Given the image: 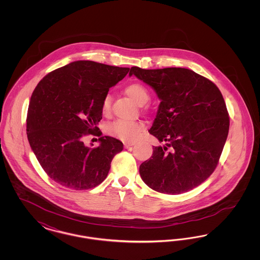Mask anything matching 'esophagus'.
Instances as JSON below:
<instances>
[{
  "label": "esophagus",
  "mask_w": 260,
  "mask_h": 260,
  "mask_svg": "<svg viewBox=\"0 0 260 260\" xmlns=\"http://www.w3.org/2000/svg\"><path fill=\"white\" fill-rule=\"evenodd\" d=\"M133 145H135V142H127V141L124 142V148H128V147H131Z\"/></svg>",
  "instance_id": "1"
}]
</instances>
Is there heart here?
I'll use <instances>...</instances> for the list:
<instances>
[{
    "label": "heart",
    "instance_id": "b5f03b06",
    "mask_svg": "<svg viewBox=\"0 0 260 260\" xmlns=\"http://www.w3.org/2000/svg\"><path fill=\"white\" fill-rule=\"evenodd\" d=\"M125 93L139 105L144 104L149 99V93L144 86L139 83L129 84L124 89ZM112 99L110 94L104 96L102 100V112L108 115L111 111ZM145 125L141 121H124L117 120L107 125V133L111 136L118 137L124 141H135L141 133Z\"/></svg>",
    "mask_w": 260,
    "mask_h": 260
}]
</instances>
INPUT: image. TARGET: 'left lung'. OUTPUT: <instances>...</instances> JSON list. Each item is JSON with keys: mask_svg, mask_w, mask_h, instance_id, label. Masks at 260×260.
Masks as SVG:
<instances>
[{"mask_svg": "<svg viewBox=\"0 0 260 260\" xmlns=\"http://www.w3.org/2000/svg\"><path fill=\"white\" fill-rule=\"evenodd\" d=\"M153 87L161 99L149 133L166 145L154 147L139 167L151 189L181 194L202 184L214 172L229 132V114L219 88L186 68L141 69L129 76Z\"/></svg>", "mask_w": 260, "mask_h": 260, "instance_id": "1", "label": "left lung"}]
</instances>
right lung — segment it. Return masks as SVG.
Wrapping results in <instances>:
<instances>
[{"mask_svg": "<svg viewBox=\"0 0 260 260\" xmlns=\"http://www.w3.org/2000/svg\"><path fill=\"white\" fill-rule=\"evenodd\" d=\"M128 70L79 60L51 71L35 87L27 112V137L43 170L58 184L86 190L106 178L123 143L101 136L99 146L90 148L83 137L100 136L102 100Z\"/></svg>", "mask_w": 260, "mask_h": 260, "instance_id": "obj_1", "label": "right lung"}]
</instances>
